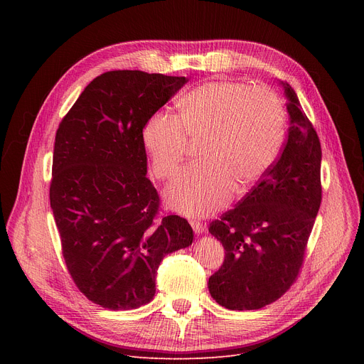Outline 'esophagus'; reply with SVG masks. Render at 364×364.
I'll list each match as a JSON object with an SVG mask.
<instances>
[{"label": "esophagus", "instance_id": "1", "mask_svg": "<svg viewBox=\"0 0 364 364\" xmlns=\"http://www.w3.org/2000/svg\"><path fill=\"white\" fill-rule=\"evenodd\" d=\"M190 224H192V228L195 230V233H198V235H202L206 230V224H203L202 221L192 220V221H190Z\"/></svg>", "mask_w": 364, "mask_h": 364}]
</instances>
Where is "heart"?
<instances>
[{"label":"heart","mask_w":364,"mask_h":364,"mask_svg":"<svg viewBox=\"0 0 364 364\" xmlns=\"http://www.w3.org/2000/svg\"><path fill=\"white\" fill-rule=\"evenodd\" d=\"M286 112L264 85L208 81L177 102V119L155 113L141 141L159 180L176 177L190 144L200 162L187 168L165 192L166 203L187 217H205L257 184L276 162L284 140Z\"/></svg>","instance_id":"1"}]
</instances>
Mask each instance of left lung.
I'll return each instance as SVG.
<instances>
[{
    "mask_svg": "<svg viewBox=\"0 0 364 364\" xmlns=\"http://www.w3.org/2000/svg\"><path fill=\"white\" fill-rule=\"evenodd\" d=\"M282 84L291 127L280 156L233 209L209 224L225 257L208 288L228 310L262 309L291 288L321 203L320 140L294 88Z\"/></svg>",
    "mask_w": 364,
    "mask_h": 364,
    "instance_id": "1",
    "label": "left lung"
}]
</instances>
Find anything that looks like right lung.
Here are the masks:
<instances>
[{
    "label": "right lung",
    "mask_w": 364,
    "mask_h": 364,
    "mask_svg": "<svg viewBox=\"0 0 364 364\" xmlns=\"http://www.w3.org/2000/svg\"><path fill=\"white\" fill-rule=\"evenodd\" d=\"M188 80L141 70L94 78L55 132L50 205L73 283L107 310L150 302L165 255L187 247L186 218L161 215L141 141L146 121Z\"/></svg>",
    "instance_id": "1"
}]
</instances>
